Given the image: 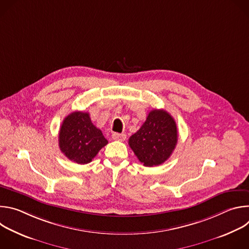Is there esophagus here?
Returning <instances> with one entry per match:
<instances>
[{
  "mask_svg": "<svg viewBox=\"0 0 249 249\" xmlns=\"http://www.w3.org/2000/svg\"><path fill=\"white\" fill-rule=\"evenodd\" d=\"M112 138L115 141H124L126 139V135L123 133H114L112 135Z\"/></svg>",
  "mask_w": 249,
  "mask_h": 249,
  "instance_id": "esophagus-1",
  "label": "esophagus"
}]
</instances>
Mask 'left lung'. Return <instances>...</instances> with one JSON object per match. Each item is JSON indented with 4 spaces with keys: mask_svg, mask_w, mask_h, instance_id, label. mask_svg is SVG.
Listing matches in <instances>:
<instances>
[{
    "mask_svg": "<svg viewBox=\"0 0 249 249\" xmlns=\"http://www.w3.org/2000/svg\"><path fill=\"white\" fill-rule=\"evenodd\" d=\"M178 134L172 116L163 109L152 110L129 139V146L145 166L163 163L174 151Z\"/></svg>",
    "mask_w": 249,
    "mask_h": 249,
    "instance_id": "1",
    "label": "left lung"
}]
</instances>
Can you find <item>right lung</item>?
Masks as SVG:
<instances>
[{
    "mask_svg": "<svg viewBox=\"0 0 249 249\" xmlns=\"http://www.w3.org/2000/svg\"><path fill=\"white\" fill-rule=\"evenodd\" d=\"M107 143L100 129L92 124L88 112L75 111L63 120L59 147L70 160L79 164L89 163Z\"/></svg>",
    "mask_w": 249,
    "mask_h": 249,
    "instance_id": "add662e5",
    "label": "right lung"
}]
</instances>
